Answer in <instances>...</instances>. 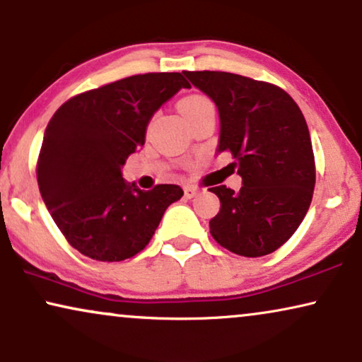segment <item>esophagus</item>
Masks as SVG:
<instances>
[{
	"instance_id": "1",
	"label": "esophagus",
	"mask_w": 362,
	"mask_h": 362,
	"mask_svg": "<svg viewBox=\"0 0 362 362\" xmlns=\"http://www.w3.org/2000/svg\"><path fill=\"white\" fill-rule=\"evenodd\" d=\"M184 194H185L187 199H194V197L199 194V189H195V187H185Z\"/></svg>"
}]
</instances>
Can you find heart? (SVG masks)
<instances>
[{
    "mask_svg": "<svg viewBox=\"0 0 362 362\" xmlns=\"http://www.w3.org/2000/svg\"><path fill=\"white\" fill-rule=\"evenodd\" d=\"M209 107H214L211 103L204 95H189V98H184L180 100V104H178V109H180V112L184 114V117H190L192 114H197L200 112V110L204 109H209Z\"/></svg>",
    "mask_w": 362,
    "mask_h": 362,
    "instance_id": "heart-1",
    "label": "heart"
}]
</instances>
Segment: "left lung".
I'll list each match as a JSON object with an SVG mask.
<instances>
[{"label":"left lung","instance_id":"1","mask_svg":"<svg viewBox=\"0 0 362 362\" xmlns=\"http://www.w3.org/2000/svg\"><path fill=\"white\" fill-rule=\"evenodd\" d=\"M218 109L216 152H230L242 189L211 187L220 211L211 237L242 257L273 253L305 218L316 170L310 131L298 104L278 86L220 71H184Z\"/></svg>","mask_w":362,"mask_h":362}]
</instances>
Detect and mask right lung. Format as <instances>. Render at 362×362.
<instances>
[{
    "label": "right lung",
    "mask_w": 362,
    "mask_h": 362,
    "mask_svg": "<svg viewBox=\"0 0 362 362\" xmlns=\"http://www.w3.org/2000/svg\"><path fill=\"white\" fill-rule=\"evenodd\" d=\"M190 84L180 72H148L88 90L61 105L45 131L37 185L71 247L99 262L142 252L167 206L184 190H141L122 178L127 157L146 144L153 114Z\"/></svg>",
    "instance_id": "1"
}]
</instances>
